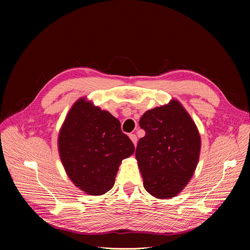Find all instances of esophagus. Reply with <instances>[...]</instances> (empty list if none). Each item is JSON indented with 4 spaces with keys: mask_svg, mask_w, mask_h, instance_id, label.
<instances>
[{
    "mask_svg": "<svg viewBox=\"0 0 250 250\" xmlns=\"http://www.w3.org/2000/svg\"><path fill=\"white\" fill-rule=\"evenodd\" d=\"M129 138H130L131 142L133 143V145H137V142H138L137 135H135V134H129Z\"/></svg>",
    "mask_w": 250,
    "mask_h": 250,
    "instance_id": "34e87169",
    "label": "esophagus"
}]
</instances>
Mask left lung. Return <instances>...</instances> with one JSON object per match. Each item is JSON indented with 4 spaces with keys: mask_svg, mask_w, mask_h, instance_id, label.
Instances as JSON below:
<instances>
[{
    "mask_svg": "<svg viewBox=\"0 0 250 250\" xmlns=\"http://www.w3.org/2000/svg\"><path fill=\"white\" fill-rule=\"evenodd\" d=\"M139 123L146 131L135 151L144 188L158 199L175 197L197 167L201 148L198 128L175 99L147 110Z\"/></svg>",
    "mask_w": 250,
    "mask_h": 250,
    "instance_id": "8db88e82",
    "label": "left lung"
}]
</instances>
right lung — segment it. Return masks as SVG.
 I'll return each mask as SVG.
<instances>
[{
    "instance_id": "right-lung-1",
    "label": "right lung",
    "mask_w": 250,
    "mask_h": 250,
    "mask_svg": "<svg viewBox=\"0 0 250 250\" xmlns=\"http://www.w3.org/2000/svg\"><path fill=\"white\" fill-rule=\"evenodd\" d=\"M58 152L67 177L85 194L100 196L115 185L121 163L134 152L120 121L82 97L58 133Z\"/></svg>"
}]
</instances>
